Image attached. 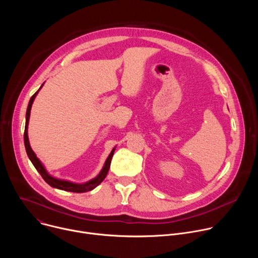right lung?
<instances>
[{"instance_id": "obj_1", "label": "right lung", "mask_w": 258, "mask_h": 258, "mask_svg": "<svg viewBox=\"0 0 258 258\" xmlns=\"http://www.w3.org/2000/svg\"><path fill=\"white\" fill-rule=\"evenodd\" d=\"M45 84V83H44ZM44 84L41 86V88L36 91L33 96L30 98L29 100V103H28V106H27V110H26V115H25V130H24V146H25V150H26V153H27V156L28 158L30 159L31 163L33 164V166L35 167V169L38 170L40 172V174L42 175V177L45 179V181L47 183H49V185L53 188H56V189H59V190H63V191H68V192H73V193H85V192H89V191H92L93 189H95L98 185H100V183L104 180V178L106 177L107 173H108V170H109V167H110V163H111V159H112V156L114 154V151H115V148L112 149L111 153L109 154V156L107 157L105 163H104V166L103 168L101 169L100 173L90 179L89 181H86V182H83V183H78V182H73V181H70V180H66V179H61V178H57L53 175H51L47 169L45 168L44 164L41 162V160L36 157L35 153L32 151L31 147L29 145V140H28V134H27V128H28V121H29V116H30V110H31V106H32V103L36 97V95H38V93L40 92V90L43 88Z\"/></svg>"}]
</instances>
